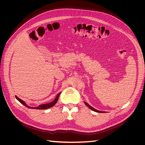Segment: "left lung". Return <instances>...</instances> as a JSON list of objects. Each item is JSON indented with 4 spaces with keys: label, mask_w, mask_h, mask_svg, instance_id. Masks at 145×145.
Returning a JSON list of instances; mask_svg holds the SVG:
<instances>
[{
    "label": "left lung",
    "mask_w": 145,
    "mask_h": 145,
    "mask_svg": "<svg viewBox=\"0 0 145 145\" xmlns=\"http://www.w3.org/2000/svg\"><path fill=\"white\" fill-rule=\"evenodd\" d=\"M85 104L86 105V106L88 107L89 108H90L91 110H93V111H95V112H105L104 111H98V110H97V109H94V108H93L91 106H90L89 105H88V104L87 103H86V102H85Z\"/></svg>",
    "instance_id": "obj_1"
}]
</instances>
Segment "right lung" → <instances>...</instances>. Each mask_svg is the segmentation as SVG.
<instances>
[{"label":"right lung","instance_id":"add662e5","mask_svg":"<svg viewBox=\"0 0 145 145\" xmlns=\"http://www.w3.org/2000/svg\"><path fill=\"white\" fill-rule=\"evenodd\" d=\"M61 93H59L57 95L56 99H54V100L53 101V102H52L51 103H47V104H43V105H39V106L37 107H30L29 106H28V105L26 104V103L25 102H24L23 100H22L21 99H20L19 98H18L17 97V96H16V98L17 100H19V102L22 103L23 104L24 106H25L26 107H27L28 108H31V109H48V108H50L51 107H52L54 106V105H55L57 103V100L59 99V95Z\"/></svg>","mask_w":145,"mask_h":145}]
</instances>
